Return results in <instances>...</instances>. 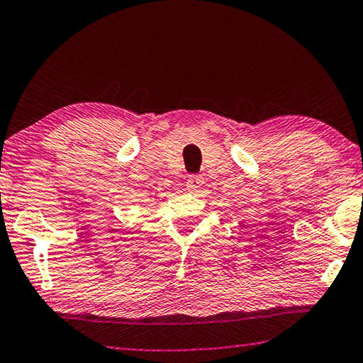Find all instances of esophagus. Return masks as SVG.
Instances as JSON below:
<instances>
[{"mask_svg": "<svg viewBox=\"0 0 363 363\" xmlns=\"http://www.w3.org/2000/svg\"><path fill=\"white\" fill-rule=\"evenodd\" d=\"M201 184H203V179H201L200 174H192L187 177L186 181V186L189 190H196L199 187H201Z\"/></svg>", "mask_w": 363, "mask_h": 363, "instance_id": "34e87169", "label": "esophagus"}]
</instances>
